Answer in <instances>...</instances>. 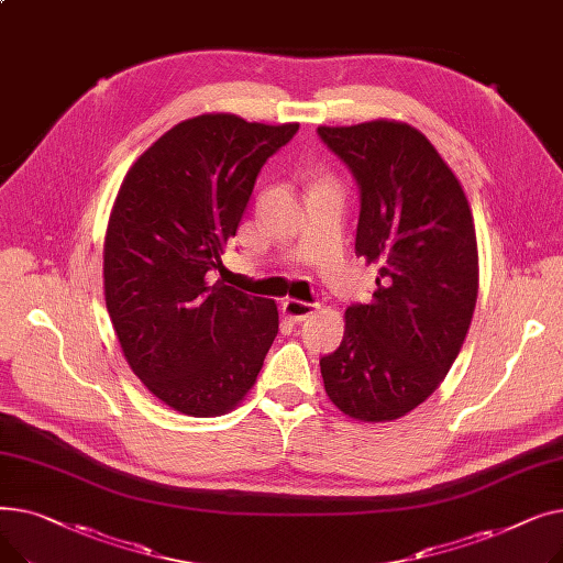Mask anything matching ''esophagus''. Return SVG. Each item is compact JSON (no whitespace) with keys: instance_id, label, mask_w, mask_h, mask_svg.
<instances>
[{"instance_id":"34e87169","label":"esophagus","mask_w":563,"mask_h":563,"mask_svg":"<svg viewBox=\"0 0 563 563\" xmlns=\"http://www.w3.org/2000/svg\"><path fill=\"white\" fill-rule=\"evenodd\" d=\"M314 310H317V303H306V301H297V299H285V301H283V312H285V317H289L291 321H303V319H308Z\"/></svg>"}]
</instances>
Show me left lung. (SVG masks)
<instances>
[{"label": "left lung", "mask_w": 563, "mask_h": 563, "mask_svg": "<svg viewBox=\"0 0 563 563\" xmlns=\"http://www.w3.org/2000/svg\"><path fill=\"white\" fill-rule=\"evenodd\" d=\"M361 191L356 255L378 266L372 303L346 308L340 346L319 361L349 418L397 420L456 361L477 303L479 257L467 198L416 128H317Z\"/></svg>", "instance_id": "left-lung-1"}]
</instances>
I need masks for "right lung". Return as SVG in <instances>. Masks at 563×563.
<instances>
[{"label": "right lung", "mask_w": 563, "mask_h": 563, "mask_svg": "<svg viewBox=\"0 0 563 563\" xmlns=\"http://www.w3.org/2000/svg\"><path fill=\"white\" fill-rule=\"evenodd\" d=\"M297 123L205 113L168 130L118 191L104 242V299L132 372L185 416L242 401L278 335V308L207 274L236 234L262 166Z\"/></svg>", "instance_id": "obj_1"}]
</instances>
